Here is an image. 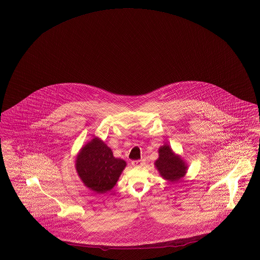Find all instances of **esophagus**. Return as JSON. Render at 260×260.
<instances>
[{"label": "esophagus", "mask_w": 260, "mask_h": 260, "mask_svg": "<svg viewBox=\"0 0 260 260\" xmlns=\"http://www.w3.org/2000/svg\"><path fill=\"white\" fill-rule=\"evenodd\" d=\"M132 165L134 167H142L144 165V161L143 160H134L132 162Z\"/></svg>", "instance_id": "obj_1"}]
</instances>
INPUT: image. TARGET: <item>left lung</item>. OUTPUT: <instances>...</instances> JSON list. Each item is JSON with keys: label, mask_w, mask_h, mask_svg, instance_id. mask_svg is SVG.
<instances>
[{"label": "left lung", "mask_w": 260, "mask_h": 260, "mask_svg": "<svg viewBox=\"0 0 260 260\" xmlns=\"http://www.w3.org/2000/svg\"><path fill=\"white\" fill-rule=\"evenodd\" d=\"M159 157L154 162L162 178L170 182H175L184 178L188 171V165L184 159L174 153L169 144H164L158 150Z\"/></svg>", "instance_id": "8db88e82"}]
</instances>
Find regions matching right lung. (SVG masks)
Masks as SVG:
<instances>
[{
	"instance_id": "right-lung-1",
	"label": "right lung",
	"mask_w": 260,
	"mask_h": 260,
	"mask_svg": "<svg viewBox=\"0 0 260 260\" xmlns=\"http://www.w3.org/2000/svg\"><path fill=\"white\" fill-rule=\"evenodd\" d=\"M126 166L125 160L114 157L110 147L96 136L81 148L75 160L81 181L98 194L112 189Z\"/></svg>"
}]
</instances>
